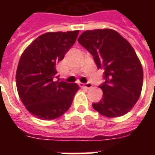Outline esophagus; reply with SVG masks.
I'll list each match as a JSON object with an SVG mask.
<instances>
[{"mask_svg": "<svg viewBox=\"0 0 155 155\" xmlns=\"http://www.w3.org/2000/svg\"><path fill=\"white\" fill-rule=\"evenodd\" d=\"M80 87H84V88H87V89H89L92 87V84L91 83H86V84H80Z\"/></svg>", "mask_w": 155, "mask_h": 155, "instance_id": "obj_1", "label": "esophagus"}]
</instances>
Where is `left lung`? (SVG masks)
Returning a JSON list of instances; mask_svg holds the SVG:
<instances>
[{
	"label": "left lung",
	"mask_w": 155,
	"mask_h": 155,
	"mask_svg": "<svg viewBox=\"0 0 155 155\" xmlns=\"http://www.w3.org/2000/svg\"><path fill=\"white\" fill-rule=\"evenodd\" d=\"M78 42L104 71V82L99 86L103 97L93 108L108 117L125 115L137 101L143 83L142 64L132 46L110 29L84 31Z\"/></svg>",
	"instance_id": "8db88e82"
}]
</instances>
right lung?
Returning <instances> with one entry per match:
<instances>
[{"label":"right lung","instance_id":"obj_1","mask_svg":"<svg viewBox=\"0 0 155 155\" xmlns=\"http://www.w3.org/2000/svg\"><path fill=\"white\" fill-rule=\"evenodd\" d=\"M79 30L49 32L40 35L21 54L16 84L21 101L31 114L42 120H53L71 107L77 84L54 81L57 63L76 41Z\"/></svg>","mask_w":155,"mask_h":155}]
</instances>
